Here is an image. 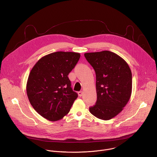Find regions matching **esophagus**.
<instances>
[{
  "label": "esophagus",
  "instance_id": "1",
  "mask_svg": "<svg viewBox=\"0 0 157 157\" xmlns=\"http://www.w3.org/2000/svg\"><path fill=\"white\" fill-rule=\"evenodd\" d=\"M78 95L79 97H81L82 95V94H83V92H82V91H79V92H78Z\"/></svg>",
  "mask_w": 157,
  "mask_h": 157
}]
</instances>
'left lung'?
<instances>
[{
	"label": "left lung",
	"mask_w": 157,
	"mask_h": 157,
	"mask_svg": "<svg viewBox=\"0 0 157 157\" xmlns=\"http://www.w3.org/2000/svg\"><path fill=\"white\" fill-rule=\"evenodd\" d=\"M96 75L97 101L89 108L98 119L109 120L126 105L132 92V73L126 62L109 50L84 54Z\"/></svg>",
	"instance_id": "left-lung-1"
}]
</instances>
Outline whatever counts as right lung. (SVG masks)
I'll return each instance as SVG.
<instances>
[{"label":"right lung","mask_w":157,"mask_h":157,"mask_svg":"<svg viewBox=\"0 0 157 157\" xmlns=\"http://www.w3.org/2000/svg\"><path fill=\"white\" fill-rule=\"evenodd\" d=\"M80 54L56 52L44 56L30 71L26 93L34 109L48 121L67 115L78 97L68 75L78 63Z\"/></svg>","instance_id":"obj_1"}]
</instances>
